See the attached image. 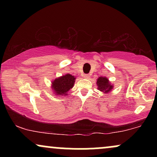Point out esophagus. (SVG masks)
Returning <instances> with one entry per match:
<instances>
[{
	"label": "esophagus",
	"instance_id": "esophagus-1",
	"mask_svg": "<svg viewBox=\"0 0 157 157\" xmlns=\"http://www.w3.org/2000/svg\"><path fill=\"white\" fill-rule=\"evenodd\" d=\"M89 77H90L89 75H84V78L88 79V78H89Z\"/></svg>",
	"mask_w": 157,
	"mask_h": 157
}]
</instances>
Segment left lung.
Returning a JSON list of instances; mask_svg holds the SVG:
<instances>
[{"label":"left lung","mask_w":157,"mask_h":157,"mask_svg":"<svg viewBox=\"0 0 157 157\" xmlns=\"http://www.w3.org/2000/svg\"><path fill=\"white\" fill-rule=\"evenodd\" d=\"M97 86H98V89L102 92H109L113 89V86H111L106 77H99L97 80Z\"/></svg>","instance_id":"8db88e82"}]
</instances>
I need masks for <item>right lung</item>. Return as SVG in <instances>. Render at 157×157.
Returning a JSON list of instances; mask_svg holds the SVG:
<instances>
[{"label":"right lung","instance_id":"right-lung-1","mask_svg":"<svg viewBox=\"0 0 157 157\" xmlns=\"http://www.w3.org/2000/svg\"><path fill=\"white\" fill-rule=\"evenodd\" d=\"M75 80V77L69 74L56 79L52 82L53 91L57 95H62V96L66 95V93L73 87Z\"/></svg>","mask_w":157,"mask_h":157}]
</instances>
